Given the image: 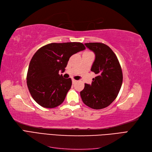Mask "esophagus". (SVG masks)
I'll use <instances>...</instances> for the list:
<instances>
[{
	"label": "esophagus",
	"instance_id": "34e87169",
	"mask_svg": "<svg viewBox=\"0 0 152 152\" xmlns=\"http://www.w3.org/2000/svg\"><path fill=\"white\" fill-rule=\"evenodd\" d=\"M77 82V80H75V79H72V83H73V84L76 83Z\"/></svg>",
	"mask_w": 152,
	"mask_h": 152
}]
</instances>
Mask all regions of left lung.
<instances>
[{"label": "left lung", "mask_w": 152, "mask_h": 152, "mask_svg": "<svg viewBox=\"0 0 152 152\" xmlns=\"http://www.w3.org/2000/svg\"><path fill=\"white\" fill-rule=\"evenodd\" d=\"M84 44L95 54L91 70L97 76L91 85L85 84L80 96L87 107L102 109L111 104L120 91L123 80L122 69L115 54L108 45L98 42Z\"/></svg>", "instance_id": "left-lung-1"}]
</instances>
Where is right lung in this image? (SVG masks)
<instances>
[{"label":"right lung","instance_id":"add662e5","mask_svg":"<svg viewBox=\"0 0 152 152\" xmlns=\"http://www.w3.org/2000/svg\"><path fill=\"white\" fill-rule=\"evenodd\" d=\"M86 49L80 42L51 43L40 48L29 64L26 83L32 98L42 107L53 108L61 104L72 86L59 72L65 70L73 54Z\"/></svg>","mask_w":152,"mask_h":152}]
</instances>
